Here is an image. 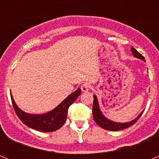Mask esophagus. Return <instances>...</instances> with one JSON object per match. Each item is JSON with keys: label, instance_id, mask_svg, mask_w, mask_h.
<instances>
[{"label": "esophagus", "instance_id": "esophagus-1", "mask_svg": "<svg viewBox=\"0 0 159 159\" xmlns=\"http://www.w3.org/2000/svg\"><path fill=\"white\" fill-rule=\"evenodd\" d=\"M90 88H91V85L88 83H84V84H82V86H81V90L84 92H86L88 91H89Z\"/></svg>", "mask_w": 159, "mask_h": 159}]
</instances>
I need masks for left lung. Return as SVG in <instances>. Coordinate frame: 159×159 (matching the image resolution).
Segmentation results:
<instances>
[{"label":"left lung","instance_id":"obj_1","mask_svg":"<svg viewBox=\"0 0 159 159\" xmlns=\"http://www.w3.org/2000/svg\"><path fill=\"white\" fill-rule=\"evenodd\" d=\"M132 54L134 57H137V58L140 59V60L145 61V59L143 57V56L142 54H140L139 52L134 48V47H131L130 49ZM143 113V111L140 114L139 116H138L135 119L132 120V121L129 122V123H115L113 121H111L109 119H107V118H105L104 116H102V113L100 111V109H99V103H98V100H97V98L95 95H94V101H93V107H92V115H93L94 120H95V123L99 125V127H102V128L105 129V130H112V131H117V130H123V129H126L127 127H130V126L134 125L136 122L138 121V119H139L140 116H142V114Z\"/></svg>","mask_w":159,"mask_h":159}]
</instances>
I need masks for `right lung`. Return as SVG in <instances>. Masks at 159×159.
I'll use <instances>...</instances> for the list:
<instances>
[{
  "instance_id": "add662e5",
  "label": "right lung",
  "mask_w": 159,
  "mask_h": 159,
  "mask_svg": "<svg viewBox=\"0 0 159 159\" xmlns=\"http://www.w3.org/2000/svg\"><path fill=\"white\" fill-rule=\"evenodd\" d=\"M80 93L81 90L79 88L69 96H67L58 107L43 115H31L25 113L16 106L12 95H10L14 111L24 124L36 130L52 132L58 130L64 125L67 119L68 107L75 102Z\"/></svg>"
}]
</instances>
